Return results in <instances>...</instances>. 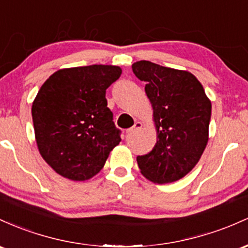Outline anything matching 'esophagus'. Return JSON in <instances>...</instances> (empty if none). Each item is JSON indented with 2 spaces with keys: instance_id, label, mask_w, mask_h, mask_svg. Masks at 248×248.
Listing matches in <instances>:
<instances>
[{
  "instance_id": "1",
  "label": "esophagus",
  "mask_w": 248,
  "mask_h": 248,
  "mask_svg": "<svg viewBox=\"0 0 248 248\" xmlns=\"http://www.w3.org/2000/svg\"><path fill=\"white\" fill-rule=\"evenodd\" d=\"M141 126H143V124H141L140 122H136L135 125H133L132 127H130V129L126 130V133H127V135H132V133L137 132L138 130H140Z\"/></svg>"
}]
</instances>
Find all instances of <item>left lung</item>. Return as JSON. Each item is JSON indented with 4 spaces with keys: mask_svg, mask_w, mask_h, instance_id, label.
Returning <instances> with one entry per match:
<instances>
[{
    "mask_svg": "<svg viewBox=\"0 0 248 248\" xmlns=\"http://www.w3.org/2000/svg\"><path fill=\"white\" fill-rule=\"evenodd\" d=\"M132 71L146 82L157 131L152 151L137 157L139 169L155 184L177 182L197 165L207 145L211 101L202 83L186 70L139 61Z\"/></svg>",
    "mask_w": 248,
    "mask_h": 248,
    "instance_id": "obj_1",
    "label": "left lung"
}]
</instances>
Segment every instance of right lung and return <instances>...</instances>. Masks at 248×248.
<instances>
[{"instance_id": "obj_1", "label": "right lung", "mask_w": 248, "mask_h": 248, "mask_svg": "<svg viewBox=\"0 0 248 248\" xmlns=\"http://www.w3.org/2000/svg\"><path fill=\"white\" fill-rule=\"evenodd\" d=\"M121 75L119 66L103 64L61 69L36 94L31 108L36 143L60 176L90 179L119 144L105 91Z\"/></svg>"}]
</instances>
